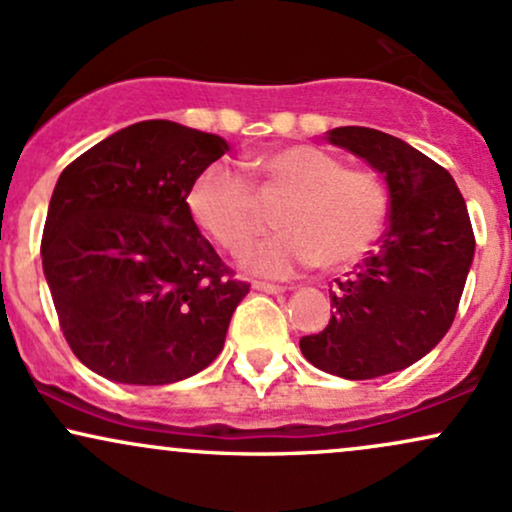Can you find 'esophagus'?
I'll return each mask as SVG.
<instances>
[{"instance_id": "1", "label": "esophagus", "mask_w": 512, "mask_h": 512, "mask_svg": "<svg viewBox=\"0 0 512 512\" xmlns=\"http://www.w3.org/2000/svg\"><path fill=\"white\" fill-rule=\"evenodd\" d=\"M252 289L264 291V293H284L286 289L279 284H267V281H252Z\"/></svg>"}]
</instances>
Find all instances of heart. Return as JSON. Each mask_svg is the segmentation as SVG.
<instances>
[{
    "label": "heart",
    "instance_id": "1",
    "mask_svg": "<svg viewBox=\"0 0 512 512\" xmlns=\"http://www.w3.org/2000/svg\"><path fill=\"white\" fill-rule=\"evenodd\" d=\"M252 170L255 178L248 180L216 163L202 170L187 192L192 219L228 252L245 250L260 236L264 223L257 197H284L274 214L284 231L245 252L243 262L252 272L289 276L313 264L342 272L378 243L387 195L368 170L344 168L337 156L313 144L264 151L255 156Z\"/></svg>",
    "mask_w": 512,
    "mask_h": 512
}]
</instances>
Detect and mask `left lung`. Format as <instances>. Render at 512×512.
<instances>
[{"mask_svg":"<svg viewBox=\"0 0 512 512\" xmlns=\"http://www.w3.org/2000/svg\"><path fill=\"white\" fill-rule=\"evenodd\" d=\"M327 142L383 175L390 223L378 248L334 279L330 325L303 337L301 351L339 378H380L424 358L450 330L474 260L472 221L448 170L402 139L337 127Z\"/></svg>","mask_w":512,"mask_h":512,"instance_id":"1","label":"left lung"}]
</instances>
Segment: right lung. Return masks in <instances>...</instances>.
Here are the masks:
<instances>
[{
  "mask_svg": "<svg viewBox=\"0 0 512 512\" xmlns=\"http://www.w3.org/2000/svg\"><path fill=\"white\" fill-rule=\"evenodd\" d=\"M226 151L216 134L146 120L62 170L40 255L64 339L93 373L168 385L221 354L250 284L199 233L187 192Z\"/></svg>",
  "mask_w": 512,
  "mask_h": 512,
  "instance_id": "1",
  "label": "right lung"
}]
</instances>
